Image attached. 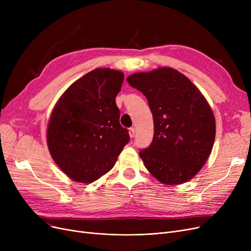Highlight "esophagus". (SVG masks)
<instances>
[{"mask_svg": "<svg viewBox=\"0 0 251 251\" xmlns=\"http://www.w3.org/2000/svg\"><path fill=\"white\" fill-rule=\"evenodd\" d=\"M129 136L131 138H133L135 136V130H134V128H130L129 129Z\"/></svg>", "mask_w": 251, "mask_h": 251, "instance_id": "obj_1", "label": "esophagus"}]
</instances>
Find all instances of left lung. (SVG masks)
<instances>
[{"mask_svg": "<svg viewBox=\"0 0 251 251\" xmlns=\"http://www.w3.org/2000/svg\"><path fill=\"white\" fill-rule=\"evenodd\" d=\"M128 83L149 100L153 139L139 151L149 172L166 185L188 182L212 152L216 120L209 103L189 79L171 67L137 72Z\"/></svg>", "mask_w": 251, "mask_h": 251, "instance_id": "left-lung-1", "label": "left lung"}]
</instances>
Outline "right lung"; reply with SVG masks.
Wrapping results in <instances>:
<instances>
[{
	"label": "right lung",
	"instance_id": "1",
	"mask_svg": "<svg viewBox=\"0 0 251 251\" xmlns=\"http://www.w3.org/2000/svg\"><path fill=\"white\" fill-rule=\"evenodd\" d=\"M123 80L122 71L97 68L66 89L51 111L48 148L73 181L91 183L107 174L129 142L116 104Z\"/></svg>",
	"mask_w": 251,
	"mask_h": 251
}]
</instances>
